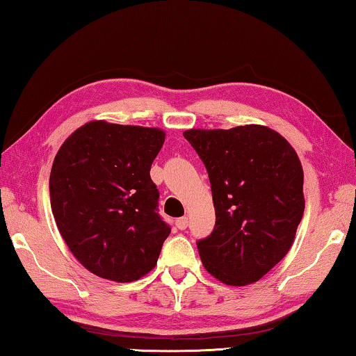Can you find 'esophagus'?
<instances>
[{"instance_id": "1", "label": "esophagus", "mask_w": 356, "mask_h": 356, "mask_svg": "<svg viewBox=\"0 0 356 356\" xmlns=\"http://www.w3.org/2000/svg\"><path fill=\"white\" fill-rule=\"evenodd\" d=\"M176 226H177V229H180V231L186 229V226H188V216H182V218H177Z\"/></svg>"}]
</instances>
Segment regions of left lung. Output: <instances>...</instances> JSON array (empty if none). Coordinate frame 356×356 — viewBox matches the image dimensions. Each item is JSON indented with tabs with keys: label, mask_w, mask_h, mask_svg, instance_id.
Masks as SVG:
<instances>
[{
	"label": "left lung",
	"mask_w": 356,
	"mask_h": 356,
	"mask_svg": "<svg viewBox=\"0 0 356 356\" xmlns=\"http://www.w3.org/2000/svg\"><path fill=\"white\" fill-rule=\"evenodd\" d=\"M212 185L215 229L197 242L204 268L227 286H248L292 248L305 212L303 168L267 125L190 129Z\"/></svg>",
	"instance_id": "obj_1"
}]
</instances>
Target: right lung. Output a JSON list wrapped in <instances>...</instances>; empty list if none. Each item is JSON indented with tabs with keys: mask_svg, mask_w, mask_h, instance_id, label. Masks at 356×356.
Returning <instances> with one entry per match:
<instances>
[{
	"mask_svg": "<svg viewBox=\"0 0 356 356\" xmlns=\"http://www.w3.org/2000/svg\"><path fill=\"white\" fill-rule=\"evenodd\" d=\"M165 136L156 127L91 120L58 150L51 212L72 254L99 278L136 281L159 261L171 229L156 213L149 171Z\"/></svg>",
	"mask_w": 356,
	"mask_h": 356,
	"instance_id": "1",
	"label": "right lung"
}]
</instances>
